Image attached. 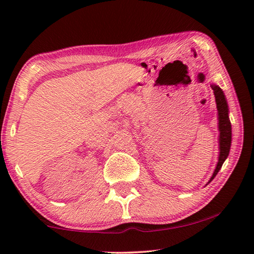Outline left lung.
Wrapping results in <instances>:
<instances>
[{
	"mask_svg": "<svg viewBox=\"0 0 254 254\" xmlns=\"http://www.w3.org/2000/svg\"><path fill=\"white\" fill-rule=\"evenodd\" d=\"M214 91L215 100H216L217 111H218V128H220V157H218V162L215 169L214 174L210 178L209 182H212L215 176L217 175L218 171L222 168L223 162L229 156L230 148H231V137H232V128L231 122L229 119V107L225 100L224 93L218 86L212 85Z\"/></svg>",
	"mask_w": 254,
	"mask_h": 254,
	"instance_id": "8db88e82",
	"label": "left lung"
}]
</instances>
